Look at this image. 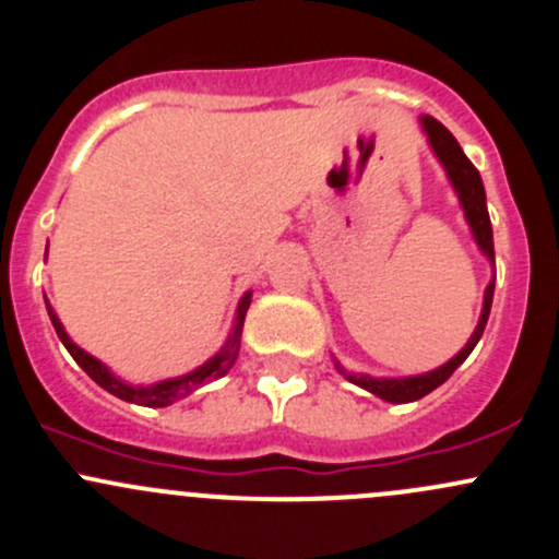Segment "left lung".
<instances>
[{
	"instance_id": "8db88e82",
	"label": "left lung",
	"mask_w": 559,
	"mask_h": 559,
	"mask_svg": "<svg viewBox=\"0 0 559 559\" xmlns=\"http://www.w3.org/2000/svg\"><path fill=\"white\" fill-rule=\"evenodd\" d=\"M423 128H426L428 141H431V146H433V152H437V157H439V160H442V166L448 168V176H450L452 187H455L457 198H461L463 214H466L468 225H472V233H474V238H477L479 249L485 251L487 260H490L492 267H496V249H492V227H490V216H487L485 187H481L479 171H477V168H474V163L468 160L466 155H463L461 144H457L455 136H452V133L442 126V122L433 120V117L426 115V117H423ZM492 289H496V278H492L490 286H487L485 305H481V316H479L477 332L472 334V340H468V343H466V348H463L455 358H450V361L444 364V367L433 369V372L418 374V378H402V380H374V378H367V374L348 372V369H345L343 364H334V367H337V372L343 374V378H348L350 383L361 385L364 391L374 393V396L385 399V402H393V404L418 402V399L426 396V393H431L433 388L442 385L444 380H448L450 374L455 372V369L461 367L463 361H466L468 354H472V350H474V345L479 343L481 332H485V324H487V316H490Z\"/></svg>"
}]
</instances>
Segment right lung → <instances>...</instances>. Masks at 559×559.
<instances>
[{
    "label": "right lung",
    "instance_id": "add662e5",
    "mask_svg": "<svg viewBox=\"0 0 559 559\" xmlns=\"http://www.w3.org/2000/svg\"><path fill=\"white\" fill-rule=\"evenodd\" d=\"M249 302H251V295H246L243 299H240L238 316H235L233 334L227 337L225 348H222L219 354H216L214 358H209V361H205L203 367H198L195 372L185 374V378L163 380V383H155V385H128V383H122V380H117L115 374H111L109 369L104 367L102 361H98V358L85 354V350L78 348V345L69 340V334L63 332L61 321L56 319V313L50 310V305H47V313H50V321H52V326H56L58 337H61L63 348L72 354L74 361H78L80 367L85 369V372L91 374V378L104 388V391H109L111 396L122 399V402L141 404V407H168V404H174V402H179V399L190 396L192 391H198V388H201L203 383H209V380L222 378V374H225L227 369L233 367L235 358H238V350H240V329H243V319H246V310H249Z\"/></svg>",
    "mask_w": 559,
    "mask_h": 559
}]
</instances>
